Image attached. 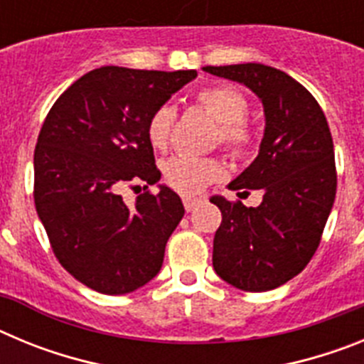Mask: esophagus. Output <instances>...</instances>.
Wrapping results in <instances>:
<instances>
[{
  "label": "esophagus",
  "instance_id": "34e87169",
  "mask_svg": "<svg viewBox=\"0 0 364 364\" xmlns=\"http://www.w3.org/2000/svg\"><path fill=\"white\" fill-rule=\"evenodd\" d=\"M204 200H205L204 197H191V195H186V197H184V208H186V211L197 210V205H200Z\"/></svg>",
  "mask_w": 364,
  "mask_h": 364
}]
</instances>
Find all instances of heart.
<instances>
[{
  "label": "heart",
  "instance_id": "1",
  "mask_svg": "<svg viewBox=\"0 0 364 364\" xmlns=\"http://www.w3.org/2000/svg\"><path fill=\"white\" fill-rule=\"evenodd\" d=\"M198 104L220 124V140L233 154H244L253 144V131L247 127V100L233 85H213L198 92ZM175 107L160 105L147 120L146 134L151 147L166 149L171 140ZM167 184L184 195L200 193L208 184L224 176V167L215 159H200L191 154H175L164 164Z\"/></svg>",
  "mask_w": 364,
  "mask_h": 364
}]
</instances>
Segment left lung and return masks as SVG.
Returning <instances> with one entry per match:
<instances>
[{
    "label": "left lung",
    "instance_id": "obj_1",
    "mask_svg": "<svg viewBox=\"0 0 364 364\" xmlns=\"http://www.w3.org/2000/svg\"><path fill=\"white\" fill-rule=\"evenodd\" d=\"M246 85L264 109L259 154L228 188L260 189L257 208L210 200L222 213L213 239V268L244 291H268L306 268L336 200L333 142L323 109L291 76L262 63L204 67ZM247 193V191H244Z\"/></svg>",
    "mask_w": 364,
    "mask_h": 364
}]
</instances>
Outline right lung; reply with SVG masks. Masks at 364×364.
Here are the masks:
<instances>
[{
    "label": "right lung",
    "instance_id": "1",
    "mask_svg": "<svg viewBox=\"0 0 364 364\" xmlns=\"http://www.w3.org/2000/svg\"><path fill=\"white\" fill-rule=\"evenodd\" d=\"M197 70L100 67L56 100L34 151V202L60 264L105 295H124L156 277L167 239L184 217L173 189L138 195L125 186H154L160 171L147 120Z\"/></svg>",
    "mask_w": 364,
    "mask_h": 364
}]
</instances>
